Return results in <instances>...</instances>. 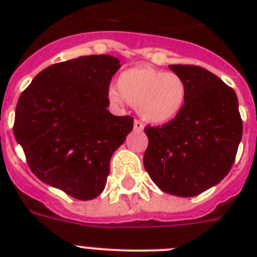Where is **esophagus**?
I'll use <instances>...</instances> for the list:
<instances>
[{
  "instance_id": "1",
  "label": "esophagus",
  "mask_w": 257,
  "mask_h": 257,
  "mask_svg": "<svg viewBox=\"0 0 257 257\" xmlns=\"http://www.w3.org/2000/svg\"><path fill=\"white\" fill-rule=\"evenodd\" d=\"M133 128H135L136 132H143V131H144V124H143L140 120H135V122H133Z\"/></svg>"
}]
</instances>
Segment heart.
Wrapping results in <instances>:
<instances>
[{
  "instance_id": "b5f03b06",
  "label": "heart",
  "mask_w": 257,
  "mask_h": 257,
  "mask_svg": "<svg viewBox=\"0 0 257 257\" xmlns=\"http://www.w3.org/2000/svg\"><path fill=\"white\" fill-rule=\"evenodd\" d=\"M117 88L109 90L113 104L126 101L139 108L145 120L156 124L177 117L187 101V85L179 74L151 66H133L117 78Z\"/></svg>"
}]
</instances>
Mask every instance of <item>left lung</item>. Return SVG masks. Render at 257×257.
<instances>
[{
  "instance_id": "left-lung-1",
  "label": "left lung",
  "mask_w": 257,
  "mask_h": 257,
  "mask_svg": "<svg viewBox=\"0 0 257 257\" xmlns=\"http://www.w3.org/2000/svg\"><path fill=\"white\" fill-rule=\"evenodd\" d=\"M187 85L179 116L145 126L144 167L161 191L192 197L219 184L231 171L243 135L235 90L209 70L169 65Z\"/></svg>"
}]
</instances>
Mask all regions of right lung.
I'll return each mask as SVG.
<instances>
[{"mask_svg": "<svg viewBox=\"0 0 257 257\" xmlns=\"http://www.w3.org/2000/svg\"><path fill=\"white\" fill-rule=\"evenodd\" d=\"M120 61L93 54L48 66L21 93L13 132L38 179L77 200L104 191L113 152L133 117L109 112V84Z\"/></svg>", "mask_w": 257, "mask_h": 257, "instance_id": "add662e5", "label": "right lung"}]
</instances>
